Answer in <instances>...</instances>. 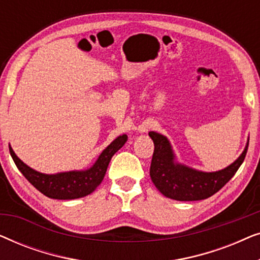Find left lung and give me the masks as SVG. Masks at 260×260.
I'll return each mask as SVG.
<instances>
[{
	"label": "left lung",
	"mask_w": 260,
	"mask_h": 260,
	"mask_svg": "<svg viewBox=\"0 0 260 260\" xmlns=\"http://www.w3.org/2000/svg\"><path fill=\"white\" fill-rule=\"evenodd\" d=\"M149 136L155 149L150 166V177L165 197L177 201H198L212 197L232 179L244 162L248 140L244 151L233 163L218 172H202L190 168L176 159L168 138L150 131Z\"/></svg>",
	"instance_id": "obj_1"
}]
</instances>
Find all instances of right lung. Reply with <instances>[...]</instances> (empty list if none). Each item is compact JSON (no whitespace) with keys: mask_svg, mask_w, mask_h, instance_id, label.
Returning <instances> with one entry per match:
<instances>
[{"mask_svg":"<svg viewBox=\"0 0 260 260\" xmlns=\"http://www.w3.org/2000/svg\"><path fill=\"white\" fill-rule=\"evenodd\" d=\"M126 141V135H120L117 137L102 151V154L99 155L97 161L93 163L91 168L56 174L37 172L21 161L10 145L9 151L17 169L39 191H41L46 197L56 199V200H73V199L84 198L93 193L95 188L104 179L112 156L125 144Z\"/></svg>","mask_w":260,"mask_h":260,"instance_id":"add662e5","label":"right lung"}]
</instances>
